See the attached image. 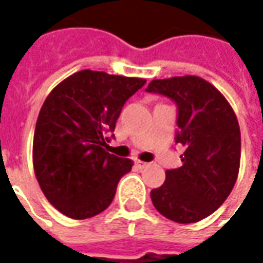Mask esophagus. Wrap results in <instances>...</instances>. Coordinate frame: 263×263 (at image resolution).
Listing matches in <instances>:
<instances>
[{"label":"esophagus","mask_w":263,"mask_h":263,"mask_svg":"<svg viewBox=\"0 0 263 263\" xmlns=\"http://www.w3.org/2000/svg\"><path fill=\"white\" fill-rule=\"evenodd\" d=\"M135 165H137L139 169H143V167H146L149 163H146V162H142V160H135Z\"/></svg>","instance_id":"esophagus-1"}]
</instances>
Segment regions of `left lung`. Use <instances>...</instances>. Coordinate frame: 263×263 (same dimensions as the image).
I'll return each instance as SVG.
<instances>
[{
	"label": "left lung",
	"mask_w": 263,
	"mask_h": 263,
	"mask_svg": "<svg viewBox=\"0 0 263 263\" xmlns=\"http://www.w3.org/2000/svg\"><path fill=\"white\" fill-rule=\"evenodd\" d=\"M148 92L176 104L175 141L184 146L183 166L166 171L165 183L151 192L155 209L180 224L203 220L224 203L237 182L241 132L224 96L196 76L152 80Z\"/></svg>",
	"instance_id": "left-lung-1"
}]
</instances>
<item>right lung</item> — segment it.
<instances>
[{"label": "right lung", "instance_id": "obj_1", "mask_svg": "<svg viewBox=\"0 0 263 263\" xmlns=\"http://www.w3.org/2000/svg\"><path fill=\"white\" fill-rule=\"evenodd\" d=\"M145 83L81 70L45 100L33 137V169L43 194L62 214L84 220L111 204L134 162L108 154L105 146L125 101Z\"/></svg>", "mask_w": 263, "mask_h": 263}]
</instances>
